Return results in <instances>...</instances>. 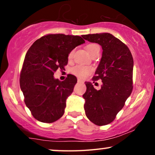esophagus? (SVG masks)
<instances>
[{
    "label": "esophagus",
    "mask_w": 155,
    "mask_h": 155,
    "mask_svg": "<svg viewBox=\"0 0 155 155\" xmlns=\"http://www.w3.org/2000/svg\"><path fill=\"white\" fill-rule=\"evenodd\" d=\"M77 81H78V82H80V83H83V80H81V79H78Z\"/></svg>",
    "instance_id": "obj_1"
}]
</instances>
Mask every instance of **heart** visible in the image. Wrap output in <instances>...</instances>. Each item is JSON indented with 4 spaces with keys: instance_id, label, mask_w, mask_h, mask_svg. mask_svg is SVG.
Listing matches in <instances>:
<instances>
[{
    "instance_id": "obj_1",
    "label": "heart",
    "mask_w": 155,
    "mask_h": 155,
    "mask_svg": "<svg viewBox=\"0 0 155 155\" xmlns=\"http://www.w3.org/2000/svg\"><path fill=\"white\" fill-rule=\"evenodd\" d=\"M87 51H88V53L90 55H92L95 52V51L99 50L100 51V48L99 46L96 44H90L89 45L87 46L86 47ZM73 54H74V51H71L68 54V58L69 59H71ZM92 68L90 66H87V65H78L74 66L71 69V72L73 74L76 75V76H79V77L84 78L86 77L87 76H88L89 74H91L92 72Z\"/></svg>"
}]
</instances>
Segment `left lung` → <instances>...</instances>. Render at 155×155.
Here are the masks:
<instances>
[{"label":"left lung","mask_w":155,"mask_h":155,"mask_svg":"<svg viewBox=\"0 0 155 155\" xmlns=\"http://www.w3.org/2000/svg\"><path fill=\"white\" fill-rule=\"evenodd\" d=\"M85 40L97 43L103 49L102 57L93 80L101 79L97 90L86 81L84 108L87 118L96 125H106L115 119L133 90V59L128 47L108 33L83 35Z\"/></svg>","instance_id":"8db88e82"}]
</instances>
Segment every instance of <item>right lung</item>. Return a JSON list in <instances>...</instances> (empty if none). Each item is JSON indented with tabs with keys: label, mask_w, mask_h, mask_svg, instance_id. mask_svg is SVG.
Listing matches in <instances>:
<instances>
[{
	"label": "right lung",
	"mask_w": 155,
	"mask_h": 155,
	"mask_svg": "<svg viewBox=\"0 0 155 155\" xmlns=\"http://www.w3.org/2000/svg\"><path fill=\"white\" fill-rule=\"evenodd\" d=\"M84 43L79 35L49 34L35 41L27 51L19 84L27 107L39 122L51 123L63 115L77 79L69 74L60 81L54 73L63 70L69 53Z\"/></svg>",
	"instance_id": "1"
}]
</instances>
